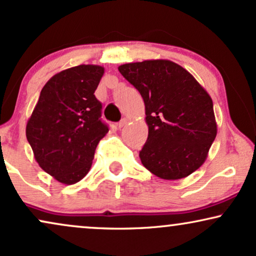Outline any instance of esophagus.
Segmentation results:
<instances>
[{
    "label": "esophagus",
    "mask_w": 256,
    "mask_h": 256,
    "mask_svg": "<svg viewBox=\"0 0 256 256\" xmlns=\"http://www.w3.org/2000/svg\"><path fill=\"white\" fill-rule=\"evenodd\" d=\"M127 123H128V120H127V118L121 120V121H120V122L118 123V128H123V127H124V126H127Z\"/></svg>",
    "instance_id": "obj_1"
}]
</instances>
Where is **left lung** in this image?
I'll return each instance as SVG.
<instances>
[{"mask_svg": "<svg viewBox=\"0 0 256 256\" xmlns=\"http://www.w3.org/2000/svg\"><path fill=\"white\" fill-rule=\"evenodd\" d=\"M118 71L144 102L148 138L138 154L142 165L166 180L200 168L217 134L206 90L184 68L165 59L123 64Z\"/></svg>", "mask_w": 256, "mask_h": 256, "instance_id": "obj_1", "label": "left lung"}]
</instances>
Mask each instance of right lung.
Here are the masks:
<instances>
[{"mask_svg":"<svg viewBox=\"0 0 256 256\" xmlns=\"http://www.w3.org/2000/svg\"><path fill=\"white\" fill-rule=\"evenodd\" d=\"M104 74L98 65L68 68L45 84L26 126L39 166L56 180L76 184L90 171L94 150L109 129L94 97Z\"/></svg>","mask_w":256,"mask_h":256,"instance_id":"add662e5","label":"right lung"}]
</instances>
